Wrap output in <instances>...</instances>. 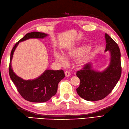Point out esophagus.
I'll list each match as a JSON object with an SVG mask.
<instances>
[{"mask_svg":"<svg viewBox=\"0 0 129 129\" xmlns=\"http://www.w3.org/2000/svg\"><path fill=\"white\" fill-rule=\"evenodd\" d=\"M64 74H65V75L66 77H70V75H71V73L69 71H66L65 72H64Z\"/></svg>","mask_w":129,"mask_h":129,"instance_id":"obj_1","label":"esophagus"}]
</instances>
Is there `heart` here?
<instances>
[{"label": "heart", "mask_w": 129, "mask_h": 129, "mask_svg": "<svg viewBox=\"0 0 129 129\" xmlns=\"http://www.w3.org/2000/svg\"><path fill=\"white\" fill-rule=\"evenodd\" d=\"M84 51L83 48H75L69 50L67 52L66 57L67 58H72V57H78ZM55 58L58 61L62 63H66V58L62 54L59 53L58 52H55ZM90 57V54L89 51L85 52L84 54H82L80 57L78 59V63L79 64H83L89 60Z\"/></svg>", "instance_id": "b5f03b06"}]
</instances>
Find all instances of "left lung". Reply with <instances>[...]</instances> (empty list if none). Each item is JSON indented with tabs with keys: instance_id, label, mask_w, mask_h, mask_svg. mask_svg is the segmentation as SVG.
I'll return each mask as SVG.
<instances>
[{
	"instance_id": "left-lung-1",
	"label": "left lung",
	"mask_w": 129,
	"mask_h": 129,
	"mask_svg": "<svg viewBox=\"0 0 129 129\" xmlns=\"http://www.w3.org/2000/svg\"><path fill=\"white\" fill-rule=\"evenodd\" d=\"M105 38V52L109 51L111 54L108 67L102 72L95 71L92 69L91 64L88 63L77 72L80 80L77 92L86 101H96L105 98L114 89L121 76V55L118 45L107 33Z\"/></svg>"
}]
</instances>
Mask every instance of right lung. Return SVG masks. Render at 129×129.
<instances>
[{"instance_id": "right-lung-1", "label": "right lung", "mask_w": 129, "mask_h": 129, "mask_svg": "<svg viewBox=\"0 0 129 129\" xmlns=\"http://www.w3.org/2000/svg\"><path fill=\"white\" fill-rule=\"evenodd\" d=\"M47 34L33 32L28 33L15 45L11 50L9 64V75L21 96L32 102H45L56 95L58 83L65 77L63 70H46L37 78L24 80L16 74L12 69L11 61L14 52L20 42L31 38L42 39Z\"/></svg>"}]
</instances>
